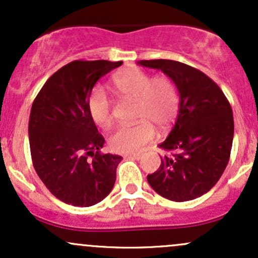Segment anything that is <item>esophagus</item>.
<instances>
[{
  "instance_id": "esophagus-1",
  "label": "esophagus",
  "mask_w": 258,
  "mask_h": 258,
  "mask_svg": "<svg viewBox=\"0 0 258 258\" xmlns=\"http://www.w3.org/2000/svg\"><path fill=\"white\" fill-rule=\"evenodd\" d=\"M125 158H127V159H135V160H139V159H141V155H139V154H128V155H126Z\"/></svg>"
}]
</instances>
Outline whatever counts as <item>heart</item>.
<instances>
[{"label":"heart","instance_id":"obj_1","mask_svg":"<svg viewBox=\"0 0 258 258\" xmlns=\"http://www.w3.org/2000/svg\"><path fill=\"white\" fill-rule=\"evenodd\" d=\"M112 87L120 98L136 103L133 126H120L109 137L112 152L132 154L143 149L155 137V128H167L179 112L180 97L172 79L150 74L138 68L120 72L112 80ZM87 110L93 122L108 127L112 121L111 104L100 88H94L88 97Z\"/></svg>","mask_w":258,"mask_h":258}]
</instances>
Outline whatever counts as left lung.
<instances>
[{"mask_svg":"<svg viewBox=\"0 0 258 258\" xmlns=\"http://www.w3.org/2000/svg\"><path fill=\"white\" fill-rule=\"evenodd\" d=\"M173 80L180 96L178 117L159 148L171 152L147 179L168 200L188 201L214 186L226 170L232 150L234 119L227 97L212 79L184 63L168 59L141 60Z\"/></svg>","mask_w":258,"mask_h":258,"instance_id":"8db88e82","label":"left lung"}]
</instances>
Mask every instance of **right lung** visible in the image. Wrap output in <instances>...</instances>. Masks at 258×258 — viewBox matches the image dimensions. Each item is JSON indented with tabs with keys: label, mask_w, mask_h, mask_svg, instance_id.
Listing matches in <instances>:
<instances>
[{
	"label": "right lung",
	"mask_w": 258,
	"mask_h": 258,
	"mask_svg": "<svg viewBox=\"0 0 258 258\" xmlns=\"http://www.w3.org/2000/svg\"><path fill=\"white\" fill-rule=\"evenodd\" d=\"M121 64L74 60L47 80L32 103V165L47 189L65 204L92 206L115 184L122 158L100 153L105 141L88 114L87 102L96 82Z\"/></svg>",
	"instance_id": "obj_1"
}]
</instances>
